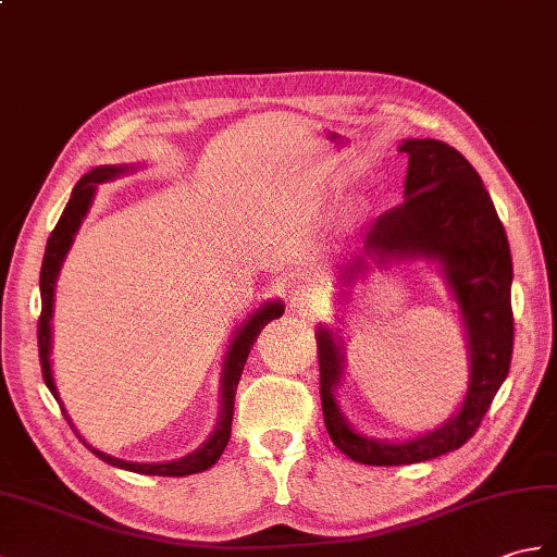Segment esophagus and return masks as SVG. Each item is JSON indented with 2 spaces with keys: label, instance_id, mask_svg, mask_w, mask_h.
Masks as SVG:
<instances>
[{
  "label": "esophagus",
  "instance_id": "obj_1",
  "mask_svg": "<svg viewBox=\"0 0 557 557\" xmlns=\"http://www.w3.org/2000/svg\"><path fill=\"white\" fill-rule=\"evenodd\" d=\"M289 304L294 306L296 313L313 318L322 310V296L313 287H308V284H296L289 292Z\"/></svg>",
  "mask_w": 557,
  "mask_h": 557
}]
</instances>
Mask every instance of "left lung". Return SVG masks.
<instances>
[{"label":"left lung","instance_id":"8db88e82","mask_svg":"<svg viewBox=\"0 0 557 557\" xmlns=\"http://www.w3.org/2000/svg\"><path fill=\"white\" fill-rule=\"evenodd\" d=\"M406 201L374 220L354 256L348 275L363 273L370 258L426 256L444 263L470 339L472 377L465 404L442 430L408 444H382L356 434L334 400L342 354L330 330H318L322 418L342 454L363 465L424 462L460 448L480 430L512 360V261L506 230L480 173L454 147L438 139H406Z\"/></svg>","mask_w":557,"mask_h":557}]
</instances>
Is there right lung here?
I'll return each mask as SVG.
<instances>
[{
  "instance_id": "add662e5",
  "label": "right lung",
  "mask_w": 557,
  "mask_h": 557,
  "mask_svg": "<svg viewBox=\"0 0 557 557\" xmlns=\"http://www.w3.org/2000/svg\"><path fill=\"white\" fill-rule=\"evenodd\" d=\"M127 168L125 165H101L95 168V171H89L87 175L81 177V183L75 185L71 199L66 203V209H63L61 218L57 227L51 230V235L47 239V249H45V258H42V270H40V294H42V310H40V320H37V348H40V368H42V377L45 384L49 386V392L54 394V398L59 400L57 394V386L54 380H51V368H49V320H51V299H54V282L59 275V268L63 256H66L75 230L81 227L83 218L89 209V201L95 197V187L107 183V180L119 177L121 173H125ZM284 313V306L280 301L273 304H265L261 310H258L256 315H251V320H247V325H244L237 337L235 344H232L227 360H225V374H223V410H220V422L215 426L213 436L206 442L197 454H191L183 460H173V462H157V465H145V462H125L119 458H111L107 454H101V450L92 448L89 444H85L83 438L81 442L92 450L97 458H101L103 462L115 465V468L121 470H131L137 474H157V476H185V474H197L213 468L218 462V458L223 456V450L230 442V432H232V412H235V392H237V384L242 377V370L244 363H247L251 346L258 337V332H261L270 320H275ZM63 410V408H61ZM63 418L69 420L66 410H63ZM73 426V424H71Z\"/></svg>"
}]
</instances>
